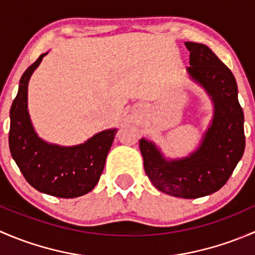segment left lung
Listing matches in <instances>:
<instances>
[{
  "mask_svg": "<svg viewBox=\"0 0 255 255\" xmlns=\"http://www.w3.org/2000/svg\"><path fill=\"white\" fill-rule=\"evenodd\" d=\"M190 79L206 91L213 116L199 148L190 155L166 159L151 140H139L144 170L161 192L182 199H199L218 191L227 182L244 153V115L238 102L232 71L207 45L186 42Z\"/></svg>",
  "mask_w": 255,
  "mask_h": 255,
  "instance_id": "1",
  "label": "left lung"
}]
</instances>
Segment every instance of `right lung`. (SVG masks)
Masks as SVG:
<instances>
[{
	"label": "right lung",
	"instance_id": "1",
	"mask_svg": "<svg viewBox=\"0 0 255 255\" xmlns=\"http://www.w3.org/2000/svg\"><path fill=\"white\" fill-rule=\"evenodd\" d=\"M47 54H42L19 80L9 111V150L23 176L35 190L74 199L96 186L117 129L102 130L73 146L48 143L37 134L28 112V82Z\"/></svg>",
	"mask_w": 255,
	"mask_h": 255
}]
</instances>
